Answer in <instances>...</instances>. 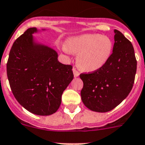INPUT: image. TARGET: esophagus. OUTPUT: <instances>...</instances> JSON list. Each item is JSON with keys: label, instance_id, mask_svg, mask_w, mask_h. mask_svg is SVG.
I'll return each instance as SVG.
<instances>
[{"label": "esophagus", "instance_id": "obj_1", "mask_svg": "<svg viewBox=\"0 0 145 145\" xmlns=\"http://www.w3.org/2000/svg\"><path fill=\"white\" fill-rule=\"evenodd\" d=\"M73 73H74V76L75 77H76V76H78L79 75H80V73H79L78 71L76 70V69H75V68H74V69H73Z\"/></svg>", "mask_w": 145, "mask_h": 145}]
</instances>
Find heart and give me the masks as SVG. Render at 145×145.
Masks as SVG:
<instances>
[{
	"instance_id": "1",
	"label": "heart",
	"mask_w": 145,
	"mask_h": 145,
	"mask_svg": "<svg viewBox=\"0 0 145 145\" xmlns=\"http://www.w3.org/2000/svg\"><path fill=\"white\" fill-rule=\"evenodd\" d=\"M113 43L107 36L83 34L67 40L63 50L76 54V63L81 70L93 72L100 70L109 61Z\"/></svg>"
}]
</instances>
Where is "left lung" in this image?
Masks as SVG:
<instances>
[{
	"mask_svg": "<svg viewBox=\"0 0 145 145\" xmlns=\"http://www.w3.org/2000/svg\"><path fill=\"white\" fill-rule=\"evenodd\" d=\"M113 50L109 61L100 70L81 74L83 82L81 98L91 111L106 112L127 97L133 86L137 68L131 42L117 30Z\"/></svg>",
	"mask_w": 145,
	"mask_h": 145,
	"instance_id": "obj_1",
	"label": "left lung"
}]
</instances>
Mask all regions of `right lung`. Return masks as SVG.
I'll list each match as a JSON object with an SVG mask.
<instances>
[{"label":"right lung","instance_id":"add662e5","mask_svg":"<svg viewBox=\"0 0 145 145\" xmlns=\"http://www.w3.org/2000/svg\"><path fill=\"white\" fill-rule=\"evenodd\" d=\"M38 32L29 28L15 40L7 72L15 99L24 109L35 115H50L59 108L62 93L74 74L71 65L59 62L56 50L36 42L33 34Z\"/></svg>","mask_w":145,"mask_h":145}]
</instances>
